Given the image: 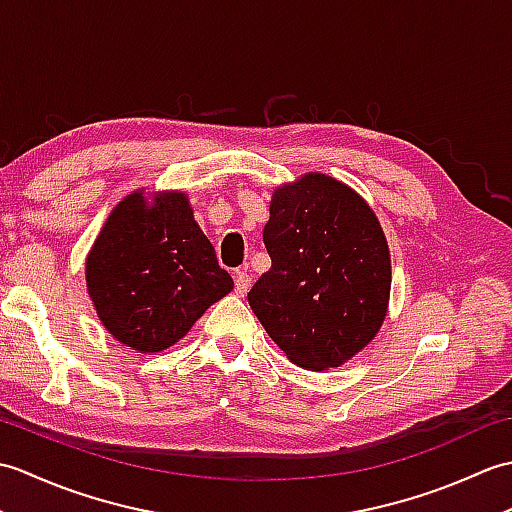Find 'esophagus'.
I'll return each mask as SVG.
<instances>
[{
    "label": "esophagus",
    "mask_w": 512,
    "mask_h": 512,
    "mask_svg": "<svg viewBox=\"0 0 512 512\" xmlns=\"http://www.w3.org/2000/svg\"><path fill=\"white\" fill-rule=\"evenodd\" d=\"M250 288V275L244 273V270H237L235 273V292L239 297H244Z\"/></svg>",
    "instance_id": "1"
}]
</instances>
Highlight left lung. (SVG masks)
Here are the masks:
<instances>
[{"mask_svg":"<svg viewBox=\"0 0 512 512\" xmlns=\"http://www.w3.org/2000/svg\"><path fill=\"white\" fill-rule=\"evenodd\" d=\"M264 244L273 266L248 303L292 363L330 369L361 352L385 321L391 262L367 202L325 173H306L270 200Z\"/></svg>","mask_w":512,"mask_h":512,"instance_id":"1","label":"left lung"}]
</instances>
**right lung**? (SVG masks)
<instances>
[{"mask_svg": "<svg viewBox=\"0 0 512 512\" xmlns=\"http://www.w3.org/2000/svg\"><path fill=\"white\" fill-rule=\"evenodd\" d=\"M85 281L107 332L140 354L178 343L233 290L180 191L151 202L134 191L118 202L90 250Z\"/></svg>", "mask_w": 512, "mask_h": 512, "instance_id": "1", "label": "right lung"}]
</instances>
